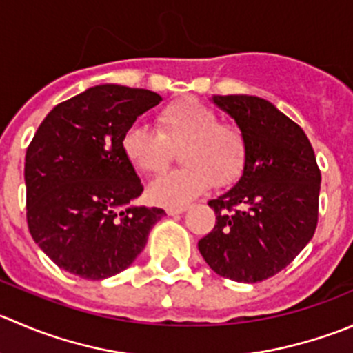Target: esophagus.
Returning <instances> with one entry per match:
<instances>
[{"label":"esophagus","mask_w":353,"mask_h":353,"mask_svg":"<svg viewBox=\"0 0 353 353\" xmlns=\"http://www.w3.org/2000/svg\"><path fill=\"white\" fill-rule=\"evenodd\" d=\"M188 210V207H169V208H165V212L169 215H179V214H183V212H186Z\"/></svg>","instance_id":"esophagus-1"}]
</instances>
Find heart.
<instances>
[{
  "label": "heart",
  "mask_w": 353,
  "mask_h": 353,
  "mask_svg": "<svg viewBox=\"0 0 353 353\" xmlns=\"http://www.w3.org/2000/svg\"><path fill=\"white\" fill-rule=\"evenodd\" d=\"M122 152L136 170L160 174L179 148L181 169L153 181L155 203L177 207L200 196L212 184L229 186L241 177L248 141L239 128L219 122L210 107L193 98L172 101L157 114V129L131 125L122 136Z\"/></svg>",
  "instance_id": "heart-1"
}]
</instances>
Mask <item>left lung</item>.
Returning a JSON list of instances; mask_svg holds the SVG:
<instances>
[{
    "label": "left lung",
    "instance_id": "left-lung-1",
    "mask_svg": "<svg viewBox=\"0 0 353 353\" xmlns=\"http://www.w3.org/2000/svg\"><path fill=\"white\" fill-rule=\"evenodd\" d=\"M212 101L243 131L248 160L238 183L208 201L217 221L198 250L222 278L259 283L290 265L312 239L321 170L302 128L271 101L246 94Z\"/></svg>",
    "mask_w": 353,
    "mask_h": 353
}]
</instances>
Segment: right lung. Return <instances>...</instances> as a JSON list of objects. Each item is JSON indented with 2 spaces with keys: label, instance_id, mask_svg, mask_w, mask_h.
Returning a JSON list of instances; mask_svg holds the SVG:
<instances>
[{
  "label": "right lung",
  "instance_id": "add662e5",
  "mask_svg": "<svg viewBox=\"0 0 353 353\" xmlns=\"http://www.w3.org/2000/svg\"><path fill=\"white\" fill-rule=\"evenodd\" d=\"M162 101L148 90L101 84L57 105L26 153L27 225L39 248L70 274L105 279L128 269L162 208L132 207L141 179L122 136Z\"/></svg>",
  "mask_w": 353,
  "mask_h": 353
}]
</instances>
